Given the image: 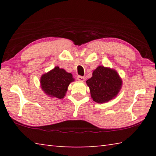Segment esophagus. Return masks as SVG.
Wrapping results in <instances>:
<instances>
[{
    "mask_svg": "<svg viewBox=\"0 0 156 156\" xmlns=\"http://www.w3.org/2000/svg\"><path fill=\"white\" fill-rule=\"evenodd\" d=\"M77 79L80 82H83V81L85 80V78L83 77V76H78L77 77Z\"/></svg>",
    "mask_w": 156,
    "mask_h": 156,
    "instance_id": "obj_1",
    "label": "esophagus"
}]
</instances>
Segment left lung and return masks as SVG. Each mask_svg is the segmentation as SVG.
<instances>
[{"instance_id":"8db88e82","label":"left lung","mask_w":156,"mask_h":156,"mask_svg":"<svg viewBox=\"0 0 156 156\" xmlns=\"http://www.w3.org/2000/svg\"><path fill=\"white\" fill-rule=\"evenodd\" d=\"M86 83L93 100L98 103H105L114 98L122 84L115 70L104 66H98Z\"/></svg>"}]
</instances>
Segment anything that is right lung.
<instances>
[{"label":"right lung","instance_id":"1","mask_svg":"<svg viewBox=\"0 0 156 156\" xmlns=\"http://www.w3.org/2000/svg\"><path fill=\"white\" fill-rule=\"evenodd\" d=\"M74 78L71 73L56 67L41 78V86L47 96L61 99L67 93L68 86Z\"/></svg>","mask_w":156,"mask_h":156}]
</instances>
